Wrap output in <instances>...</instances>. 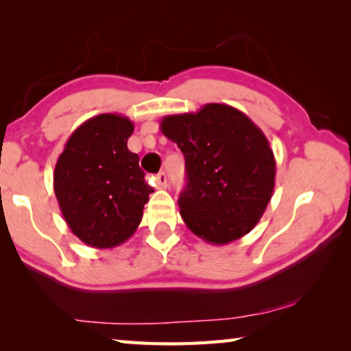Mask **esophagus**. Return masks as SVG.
Returning <instances> with one entry per match:
<instances>
[{
    "instance_id": "obj_1",
    "label": "esophagus",
    "mask_w": 351,
    "mask_h": 351,
    "mask_svg": "<svg viewBox=\"0 0 351 351\" xmlns=\"http://www.w3.org/2000/svg\"><path fill=\"white\" fill-rule=\"evenodd\" d=\"M154 180V186L156 187H167V175L164 171H159V173L153 178Z\"/></svg>"
}]
</instances>
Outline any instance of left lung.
Returning <instances> with one entry per match:
<instances>
[{"label": "left lung", "mask_w": 351, "mask_h": 351, "mask_svg": "<svg viewBox=\"0 0 351 351\" xmlns=\"http://www.w3.org/2000/svg\"><path fill=\"white\" fill-rule=\"evenodd\" d=\"M161 132L186 159L187 186L178 204L187 228L217 246L251 232L276 186V158L265 133L224 104L165 116Z\"/></svg>", "instance_id": "left-lung-1"}]
</instances>
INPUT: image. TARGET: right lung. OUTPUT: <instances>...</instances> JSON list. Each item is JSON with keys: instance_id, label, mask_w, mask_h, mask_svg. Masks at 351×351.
Instances as JSON below:
<instances>
[{"instance_id": "obj_1", "label": "right lung", "mask_w": 351, "mask_h": 351, "mask_svg": "<svg viewBox=\"0 0 351 351\" xmlns=\"http://www.w3.org/2000/svg\"><path fill=\"white\" fill-rule=\"evenodd\" d=\"M133 122L121 114L94 116L74 130L54 170V192L77 239L96 249L125 243L142 219L153 189L127 141Z\"/></svg>"}]
</instances>
